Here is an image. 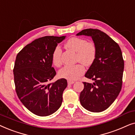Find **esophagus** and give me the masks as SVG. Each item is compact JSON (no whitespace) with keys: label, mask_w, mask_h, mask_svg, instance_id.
I'll list each match as a JSON object with an SVG mask.
<instances>
[{"label":"esophagus","mask_w":135,"mask_h":135,"mask_svg":"<svg viewBox=\"0 0 135 135\" xmlns=\"http://www.w3.org/2000/svg\"><path fill=\"white\" fill-rule=\"evenodd\" d=\"M74 81H70V80H69L68 81V84H72L74 83Z\"/></svg>","instance_id":"1"}]
</instances>
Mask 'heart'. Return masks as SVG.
I'll use <instances>...</instances> for the list:
<instances>
[{
  "label": "heart",
  "mask_w": 135,
  "mask_h": 135,
  "mask_svg": "<svg viewBox=\"0 0 135 135\" xmlns=\"http://www.w3.org/2000/svg\"><path fill=\"white\" fill-rule=\"evenodd\" d=\"M65 46L68 49L76 53V61L86 66H89L94 62L96 57V47L94 43L88 42L85 39L78 37H71L67 41ZM62 50L57 46L54 50L52 60L57 67L62 65ZM84 72V67L81 64L74 65H66L59 71L60 77L70 81L78 79Z\"/></svg>",
  "instance_id": "b5f03b06"
}]
</instances>
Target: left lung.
<instances>
[{
	"mask_svg": "<svg viewBox=\"0 0 135 135\" xmlns=\"http://www.w3.org/2000/svg\"><path fill=\"white\" fill-rule=\"evenodd\" d=\"M76 35L91 37L96 47V59L85 74L94 82H83L80 103L90 112H102L110 107L121 91L124 69L121 49L107 34L97 29H86Z\"/></svg>",
	"mask_w": 135,
	"mask_h": 135,
	"instance_id": "1",
	"label": "left lung"
}]
</instances>
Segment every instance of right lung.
Returning a JSON list of instances; mask_svg holds the SVG:
<instances>
[{"label":"right lung","instance_id":"1","mask_svg":"<svg viewBox=\"0 0 135 135\" xmlns=\"http://www.w3.org/2000/svg\"><path fill=\"white\" fill-rule=\"evenodd\" d=\"M66 36H47L35 39L23 48L16 57L13 69L16 93L30 112L48 116L62 105L67 81L61 78L49 83L56 75L52 66V55Z\"/></svg>","mask_w":135,"mask_h":135}]
</instances>
